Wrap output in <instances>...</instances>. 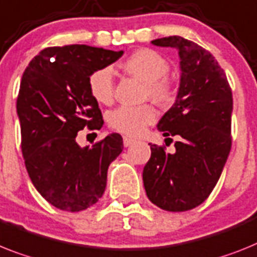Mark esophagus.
Returning a JSON list of instances; mask_svg holds the SVG:
<instances>
[{"mask_svg": "<svg viewBox=\"0 0 257 257\" xmlns=\"http://www.w3.org/2000/svg\"><path fill=\"white\" fill-rule=\"evenodd\" d=\"M122 142H124L125 148H128V146L133 145L136 141L133 139H131V137H124V139H122Z\"/></svg>", "mask_w": 257, "mask_h": 257, "instance_id": "34e87169", "label": "esophagus"}]
</instances>
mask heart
<instances>
[{"label":"heart","instance_id":"heart-1","mask_svg":"<svg viewBox=\"0 0 257 257\" xmlns=\"http://www.w3.org/2000/svg\"><path fill=\"white\" fill-rule=\"evenodd\" d=\"M122 68L145 82L144 95L159 104H169L174 98V88L166 75L170 72L167 60L153 49H139L122 62ZM88 92L100 104L113 100V72L111 66L95 69L87 78ZM157 118V112L150 104L120 105L108 113V125L122 135L137 137L145 132L148 125Z\"/></svg>","mask_w":257,"mask_h":257}]
</instances>
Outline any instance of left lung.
<instances>
[{
    "mask_svg": "<svg viewBox=\"0 0 257 257\" xmlns=\"http://www.w3.org/2000/svg\"><path fill=\"white\" fill-rule=\"evenodd\" d=\"M176 48L180 86L171 108L158 122L166 145L178 136L175 153L150 145L142 179L149 200L167 212H185L205 201L218 182L231 149L232 94L223 69L209 51L182 36L155 39Z\"/></svg>",
    "mask_w": 257,
    "mask_h": 257,
    "instance_id": "left-lung-1",
    "label": "left lung"
}]
</instances>
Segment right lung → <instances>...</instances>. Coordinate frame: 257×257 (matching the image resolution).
<instances>
[{
  "mask_svg": "<svg viewBox=\"0 0 257 257\" xmlns=\"http://www.w3.org/2000/svg\"><path fill=\"white\" fill-rule=\"evenodd\" d=\"M122 53L83 44L49 47L23 73L17 113L26 169L39 193L57 209L81 212L94 205L104 193L109 163L122 152L118 133L91 148L75 141L79 131L100 129L104 122L88 92V75Z\"/></svg>",
  "mask_w": 257,
  "mask_h": 257,
  "instance_id": "obj_1",
  "label": "right lung"
}]
</instances>
